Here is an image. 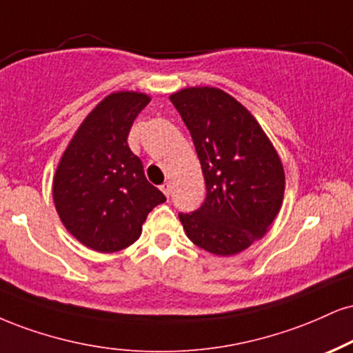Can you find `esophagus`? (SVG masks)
Masks as SVG:
<instances>
[{"label": "esophagus", "mask_w": 353, "mask_h": 353, "mask_svg": "<svg viewBox=\"0 0 353 353\" xmlns=\"http://www.w3.org/2000/svg\"><path fill=\"white\" fill-rule=\"evenodd\" d=\"M161 190H163L165 197H169V194H171V184H169V182H164V184L161 185Z\"/></svg>", "instance_id": "obj_1"}]
</instances>
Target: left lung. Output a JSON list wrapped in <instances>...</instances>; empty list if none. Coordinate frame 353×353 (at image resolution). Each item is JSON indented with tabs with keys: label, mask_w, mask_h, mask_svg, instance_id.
Instances as JSON below:
<instances>
[{
	"label": "left lung",
	"mask_w": 353,
	"mask_h": 353,
	"mask_svg": "<svg viewBox=\"0 0 353 353\" xmlns=\"http://www.w3.org/2000/svg\"><path fill=\"white\" fill-rule=\"evenodd\" d=\"M169 100L192 136L207 189L197 210L179 214L182 227L205 252H243L281 209V159L253 114L220 88H182Z\"/></svg>",
	"instance_id": "left-lung-1"
}]
</instances>
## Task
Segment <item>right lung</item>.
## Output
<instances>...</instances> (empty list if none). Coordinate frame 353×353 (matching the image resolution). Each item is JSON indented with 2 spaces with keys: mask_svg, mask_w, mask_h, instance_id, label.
I'll return each mask as SVG.
<instances>
[{
  "mask_svg": "<svg viewBox=\"0 0 353 353\" xmlns=\"http://www.w3.org/2000/svg\"><path fill=\"white\" fill-rule=\"evenodd\" d=\"M146 93L114 92L82 121L55 171L52 195L63 227L100 253L120 252L139 239L148 214L165 201L150 184L128 146Z\"/></svg>",
  "mask_w": 353,
  "mask_h": 353,
  "instance_id": "add662e5",
  "label": "right lung"
}]
</instances>
